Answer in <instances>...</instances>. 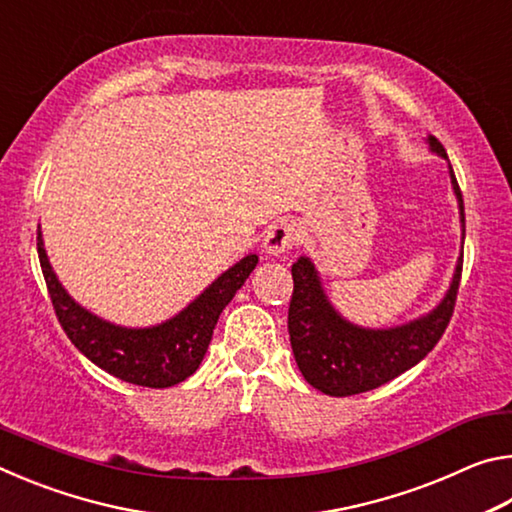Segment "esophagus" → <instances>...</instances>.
I'll return each instance as SVG.
<instances>
[{
	"instance_id": "obj_1",
	"label": "esophagus",
	"mask_w": 512,
	"mask_h": 512,
	"mask_svg": "<svg viewBox=\"0 0 512 512\" xmlns=\"http://www.w3.org/2000/svg\"><path fill=\"white\" fill-rule=\"evenodd\" d=\"M300 239V228L296 221H277L266 232L264 246L266 253L271 255H282L298 244Z\"/></svg>"
}]
</instances>
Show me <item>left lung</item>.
Instances as JSON below:
<instances>
[{"label": "left lung", "instance_id": "8db88e82", "mask_svg": "<svg viewBox=\"0 0 512 512\" xmlns=\"http://www.w3.org/2000/svg\"><path fill=\"white\" fill-rule=\"evenodd\" d=\"M431 149L447 158L436 137H429ZM452 185L461 207L465 239V207L461 187ZM463 257L456 266L452 287L445 300L429 316L393 329H361L343 320L329 305L320 289L314 264L300 257L291 266L293 293L289 302V336L293 357L311 386L332 397H348L372 391L386 381L402 375L422 361L443 339L449 320L454 316L458 284H461Z\"/></svg>", "mask_w": 512, "mask_h": 512}]
</instances>
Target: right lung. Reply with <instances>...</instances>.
I'll use <instances>...</instances> for the list:
<instances>
[{"label": "right lung", "mask_w": 512, "mask_h": 512, "mask_svg": "<svg viewBox=\"0 0 512 512\" xmlns=\"http://www.w3.org/2000/svg\"><path fill=\"white\" fill-rule=\"evenodd\" d=\"M38 257L51 305L67 339L112 377L146 388H169L194 375L212 341L221 311L257 266V255H248L212 282L210 289L176 318L149 329H126L92 316L67 296L51 271L40 232Z\"/></svg>", "instance_id": "obj_1"}]
</instances>
